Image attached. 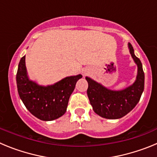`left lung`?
Listing matches in <instances>:
<instances>
[{"mask_svg":"<svg viewBox=\"0 0 157 157\" xmlns=\"http://www.w3.org/2000/svg\"><path fill=\"white\" fill-rule=\"evenodd\" d=\"M128 47L131 56L138 66V75L132 85L119 91L111 90L90 78L86 77L88 82L87 95L94 112L105 119L116 120L123 117L134 109L140 101L144 90L145 74L141 62L134 55L130 43Z\"/></svg>","mask_w":157,"mask_h":157,"instance_id":"obj_1","label":"left lung"}]
</instances>
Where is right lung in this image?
I'll list each match as a JSON object with an SVG mask.
<instances>
[{
    "label": "right lung",
    "instance_id": "right-lung-1",
    "mask_svg": "<svg viewBox=\"0 0 157 157\" xmlns=\"http://www.w3.org/2000/svg\"><path fill=\"white\" fill-rule=\"evenodd\" d=\"M82 75L69 76L53 85L43 86L29 79L25 56L20 59L16 74L19 98L29 112L43 121H52L67 111L71 94Z\"/></svg>",
    "mask_w": 157,
    "mask_h": 157
}]
</instances>
